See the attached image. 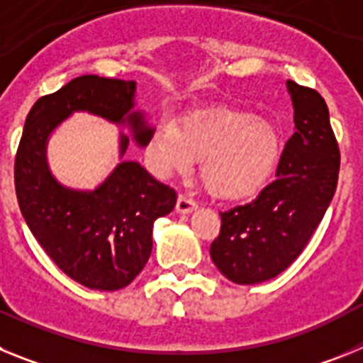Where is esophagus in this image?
I'll use <instances>...</instances> for the list:
<instances>
[{"mask_svg": "<svg viewBox=\"0 0 363 363\" xmlns=\"http://www.w3.org/2000/svg\"><path fill=\"white\" fill-rule=\"evenodd\" d=\"M196 201L187 196H178V201H176V213L178 214H189L192 211H196Z\"/></svg>", "mask_w": 363, "mask_h": 363, "instance_id": "esophagus-1", "label": "esophagus"}]
</instances>
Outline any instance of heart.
Instances as JSON below:
<instances>
[{"instance_id": "b5f03b06", "label": "heart", "mask_w": 363, "mask_h": 363, "mask_svg": "<svg viewBox=\"0 0 363 363\" xmlns=\"http://www.w3.org/2000/svg\"><path fill=\"white\" fill-rule=\"evenodd\" d=\"M281 136L272 121L233 108L192 114L178 125L162 123L147 145V160L162 178L187 174L201 163L211 196L243 201L271 184L281 163Z\"/></svg>"}]
</instances>
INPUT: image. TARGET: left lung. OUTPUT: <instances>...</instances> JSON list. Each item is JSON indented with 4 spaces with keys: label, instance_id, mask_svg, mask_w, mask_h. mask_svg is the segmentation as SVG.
Masks as SVG:
<instances>
[{
    "label": "left lung",
    "instance_id": "left-lung-1",
    "mask_svg": "<svg viewBox=\"0 0 363 363\" xmlns=\"http://www.w3.org/2000/svg\"><path fill=\"white\" fill-rule=\"evenodd\" d=\"M294 133L281 152L277 179L245 205L220 213L211 245L218 271L240 285L278 277L306 249L338 184L340 150L329 108L313 89L287 82Z\"/></svg>",
    "mask_w": 363,
    "mask_h": 363
}]
</instances>
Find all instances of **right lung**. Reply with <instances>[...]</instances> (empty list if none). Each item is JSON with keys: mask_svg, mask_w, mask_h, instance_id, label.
Here are the masks:
<instances>
[{"mask_svg": "<svg viewBox=\"0 0 363 363\" xmlns=\"http://www.w3.org/2000/svg\"><path fill=\"white\" fill-rule=\"evenodd\" d=\"M134 107L136 82L74 78L34 104L16 154V194L28 229L54 264L89 289H123L142 272L152 251L154 221L174 209L176 192L130 160L118 163L92 191L67 187L50 172L47 145L74 112H89L129 127L143 149L154 127ZM130 138L120 133V160Z\"/></svg>", "mask_w": 363, "mask_h": 363, "instance_id": "add662e5", "label": "right lung"}]
</instances>
